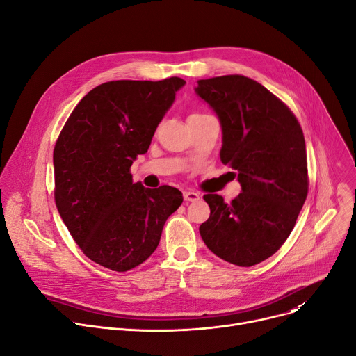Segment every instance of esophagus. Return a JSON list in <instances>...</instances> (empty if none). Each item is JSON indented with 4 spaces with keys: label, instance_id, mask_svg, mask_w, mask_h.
I'll list each match as a JSON object with an SVG mask.
<instances>
[{
    "label": "esophagus",
    "instance_id": "obj_1",
    "mask_svg": "<svg viewBox=\"0 0 356 356\" xmlns=\"http://www.w3.org/2000/svg\"><path fill=\"white\" fill-rule=\"evenodd\" d=\"M183 197L186 202H196L200 199V195L193 192V191H184L183 192Z\"/></svg>",
    "mask_w": 356,
    "mask_h": 356
}]
</instances>
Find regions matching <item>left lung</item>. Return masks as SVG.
I'll return each instance as SVG.
<instances>
[{"label":"left lung","mask_w":356,"mask_h":356,"mask_svg":"<svg viewBox=\"0 0 356 356\" xmlns=\"http://www.w3.org/2000/svg\"><path fill=\"white\" fill-rule=\"evenodd\" d=\"M222 128L220 160L236 172L241 193L225 203L204 195L211 216L199 232L219 258L251 267L291 234L309 189L306 143L293 112L261 83L227 74L197 81Z\"/></svg>","instance_id":"obj_1"}]
</instances>
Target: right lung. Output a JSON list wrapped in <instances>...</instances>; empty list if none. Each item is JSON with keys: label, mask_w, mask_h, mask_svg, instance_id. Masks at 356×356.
<instances>
[{"label": "right lung", "mask_w": 356, "mask_h": 356, "mask_svg": "<svg viewBox=\"0 0 356 356\" xmlns=\"http://www.w3.org/2000/svg\"><path fill=\"white\" fill-rule=\"evenodd\" d=\"M184 83L176 76L102 83L72 111L56 141V207L83 254L112 271L144 263L183 202L172 186L133 183L129 167L147 153Z\"/></svg>", "instance_id": "1"}]
</instances>
